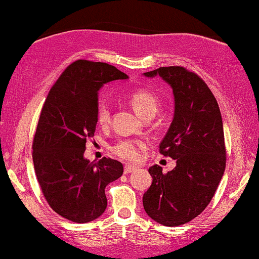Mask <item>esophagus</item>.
Segmentation results:
<instances>
[{
    "label": "esophagus",
    "instance_id": "esophagus-1",
    "mask_svg": "<svg viewBox=\"0 0 259 259\" xmlns=\"http://www.w3.org/2000/svg\"><path fill=\"white\" fill-rule=\"evenodd\" d=\"M136 169H138L136 165H125V166H124V174H130L133 172V171H135Z\"/></svg>",
    "mask_w": 259,
    "mask_h": 259
}]
</instances>
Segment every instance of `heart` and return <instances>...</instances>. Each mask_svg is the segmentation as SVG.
Returning <instances> with one entry per match:
<instances>
[{"label":"heart","mask_w":259,"mask_h":259,"mask_svg":"<svg viewBox=\"0 0 259 259\" xmlns=\"http://www.w3.org/2000/svg\"><path fill=\"white\" fill-rule=\"evenodd\" d=\"M130 105L134 111L145 119L146 117L155 114L158 110V99L155 95L146 89H135L129 94ZM96 121L101 127L107 126L110 124V110L105 102L100 101L96 108ZM146 148V142L142 140L124 139L118 141L116 145L112 146V152L125 160L139 159L140 154Z\"/></svg>","instance_id":"1"}]
</instances>
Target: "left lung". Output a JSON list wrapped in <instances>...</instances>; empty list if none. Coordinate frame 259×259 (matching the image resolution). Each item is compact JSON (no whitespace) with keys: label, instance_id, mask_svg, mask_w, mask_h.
Instances as JSON below:
<instances>
[{"label":"left lung","instance_id":"8db88e82","mask_svg":"<svg viewBox=\"0 0 259 259\" xmlns=\"http://www.w3.org/2000/svg\"><path fill=\"white\" fill-rule=\"evenodd\" d=\"M143 74L160 76L172 88L175 113L159 152L176 160L166 174L159 165L149 167L153 181L143 194V207L155 222L177 227L205 210L222 179L227 160L222 117L212 92L197 73L169 66Z\"/></svg>","mask_w":259,"mask_h":259}]
</instances>
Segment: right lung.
Returning a JSON list of instances; mask_svg holds the SVG:
<instances>
[{
	"mask_svg": "<svg viewBox=\"0 0 259 259\" xmlns=\"http://www.w3.org/2000/svg\"><path fill=\"white\" fill-rule=\"evenodd\" d=\"M127 76L106 62L77 60L68 65L47 96L32 143L37 181L49 206L76 223L101 216L105 188L123 175L120 161L84 158L87 140L96 129L98 92Z\"/></svg>",
	"mask_w": 259,
	"mask_h": 259,
	"instance_id": "obj_1",
	"label": "right lung"
}]
</instances>
